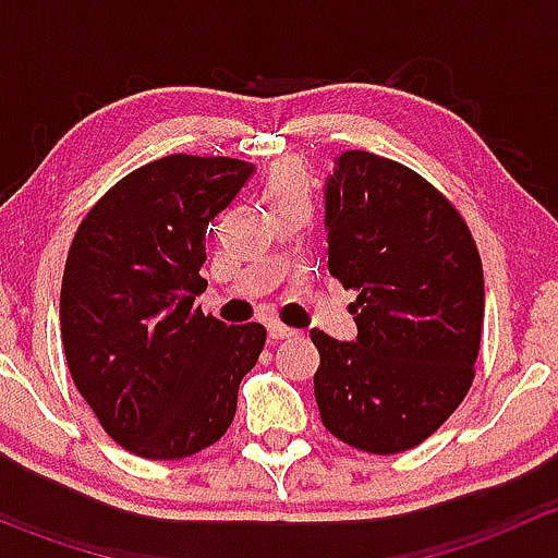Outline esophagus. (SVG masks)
<instances>
[{"label":"esophagus","instance_id":"1","mask_svg":"<svg viewBox=\"0 0 558 558\" xmlns=\"http://www.w3.org/2000/svg\"><path fill=\"white\" fill-rule=\"evenodd\" d=\"M267 335L272 342H280V340H289V337H294L296 331L289 329V326H283V324H269Z\"/></svg>","mask_w":558,"mask_h":558}]
</instances>
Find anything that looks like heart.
<instances>
[{"label": "heart", "mask_w": 558, "mask_h": 558, "mask_svg": "<svg viewBox=\"0 0 558 558\" xmlns=\"http://www.w3.org/2000/svg\"><path fill=\"white\" fill-rule=\"evenodd\" d=\"M291 191H302V194H307L305 172H302V167L296 165L278 167V170L269 174L267 180V199H272V196H280V194H291Z\"/></svg>", "instance_id": "obj_1"}]
</instances>
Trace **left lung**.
I'll list each match as a JSON object with an SVG mask.
<instances>
[{
    "label": "left lung",
    "mask_w": 558,
    "mask_h": 558,
    "mask_svg": "<svg viewBox=\"0 0 558 558\" xmlns=\"http://www.w3.org/2000/svg\"><path fill=\"white\" fill-rule=\"evenodd\" d=\"M324 210L329 272L359 296L356 340L311 331L320 421L359 451H410L475 378L486 307L475 240L435 185L367 150L337 156Z\"/></svg>",
    "instance_id": "1"
}]
</instances>
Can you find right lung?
<instances>
[{"label": "right lung", "mask_w": 558, "mask_h": 558, "mask_svg": "<svg viewBox=\"0 0 558 558\" xmlns=\"http://www.w3.org/2000/svg\"><path fill=\"white\" fill-rule=\"evenodd\" d=\"M256 167L174 154L140 167L88 210L61 280L72 380L107 435L143 459H185L227 435L267 329L194 307L205 234Z\"/></svg>", "instance_id": "add662e5"}]
</instances>
